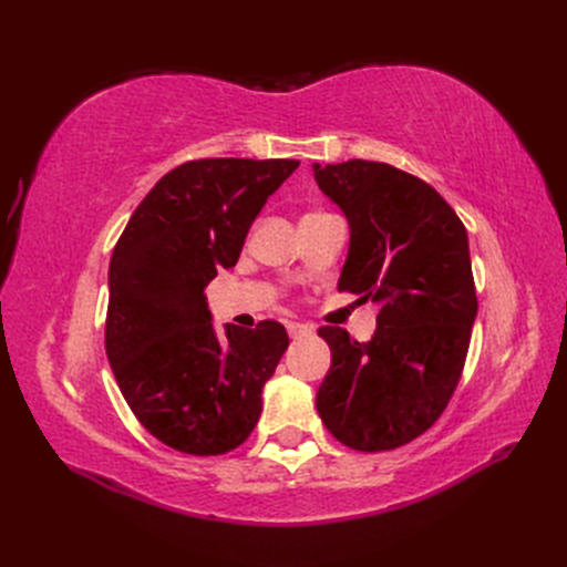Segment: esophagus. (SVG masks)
I'll use <instances>...</instances> for the list:
<instances>
[{"instance_id": "1", "label": "esophagus", "mask_w": 567, "mask_h": 567, "mask_svg": "<svg viewBox=\"0 0 567 567\" xmlns=\"http://www.w3.org/2000/svg\"><path fill=\"white\" fill-rule=\"evenodd\" d=\"M286 329H288V333H290V336L296 338V336H302V333H310V331H312V326L300 323V321H288Z\"/></svg>"}]
</instances>
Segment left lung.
Wrapping results in <instances>:
<instances>
[{
    "instance_id": "left-lung-1",
    "label": "left lung",
    "mask_w": 567,
    "mask_h": 567,
    "mask_svg": "<svg viewBox=\"0 0 567 567\" xmlns=\"http://www.w3.org/2000/svg\"><path fill=\"white\" fill-rule=\"evenodd\" d=\"M312 169L350 227L338 288L381 307L367 342L319 329L331 369L317 411L352 450L402 447L440 419L466 362L477 315L468 234L431 184L388 163Z\"/></svg>"
}]
</instances>
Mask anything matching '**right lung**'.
I'll list each match as a JSON object with an SVG mask.
<instances>
[{
    "label": "right lung",
    "mask_w": 567,
    "mask_h": 567,
    "mask_svg": "<svg viewBox=\"0 0 567 567\" xmlns=\"http://www.w3.org/2000/svg\"><path fill=\"white\" fill-rule=\"evenodd\" d=\"M298 161H188L151 188L109 267L106 354L146 431L194 456L236 450L288 348L279 321L217 333L205 286L238 262L248 229Z\"/></svg>",
    "instance_id": "obj_1"
}]
</instances>
